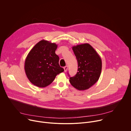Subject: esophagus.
<instances>
[{"label":"esophagus","mask_w":131,"mask_h":131,"mask_svg":"<svg viewBox=\"0 0 131 131\" xmlns=\"http://www.w3.org/2000/svg\"><path fill=\"white\" fill-rule=\"evenodd\" d=\"M64 71L65 72H66L67 70H68V66H66L64 67Z\"/></svg>","instance_id":"1"}]
</instances>
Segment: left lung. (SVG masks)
<instances>
[{"instance_id": "8db88e82", "label": "left lung", "mask_w": 131, "mask_h": 131, "mask_svg": "<svg viewBox=\"0 0 131 131\" xmlns=\"http://www.w3.org/2000/svg\"><path fill=\"white\" fill-rule=\"evenodd\" d=\"M78 64L77 74L70 77V84L81 91L89 89L99 79L102 63L97 52L90 44L83 43L72 47Z\"/></svg>"}]
</instances>
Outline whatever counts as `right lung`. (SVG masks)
Segmentation results:
<instances>
[{"label":"right lung","mask_w":131,"mask_h":131,"mask_svg":"<svg viewBox=\"0 0 131 131\" xmlns=\"http://www.w3.org/2000/svg\"><path fill=\"white\" fill-rule=\"evenodd\" d=\"M58 45L49 41L38 42L28 53L25 61L26 76L34 85L44 88L50 84L57 74L64 71L55 54Z\"/></svg>","instance_id":"1"}]
</instances>
